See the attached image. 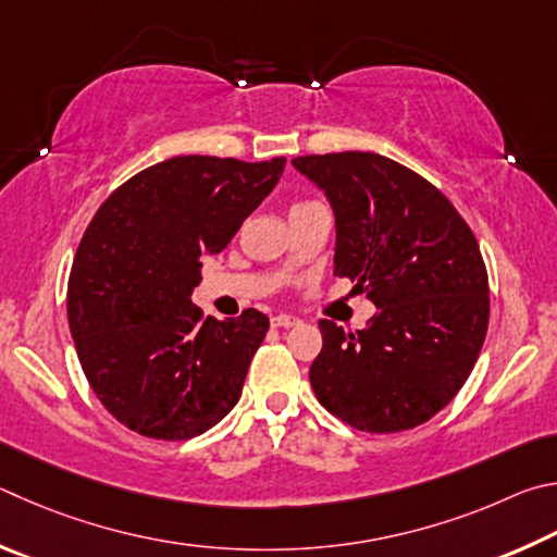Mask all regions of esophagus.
Wrapping results in <instances>:
<instances>
[{"mask_svg": "<svg viewBox=\"0 0 557 557\" xmlns=\"http://www.w3.org/2000/svg\"><path fill=\"white\" fill-rule=\"evenodd\" d=\"M271 325L273 327H294V325H298V318H294V315H273L271 318Z\"/></svg>", "mask_w": 557, "mask_h": 557, "instance_id": "34e87169", "label": "esophagus"}]
</instances>
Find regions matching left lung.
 Here are the masks:
<instances>
[{"label":"left lung","mask_w":557,"mask_h":557,"mask_svg":"<svg viewBox=\"0 0 557 557\" xmlns=\"http://www.w3.org/2000/svg\"><path fill=\"white\" fill-rule=\"evenodd\" d=\"M335 212V276L376 306L364 330L320 320L310 386L367 433H401L443 411L480 357L490 278L470 224L423 175L386 156H298Z\"/></svg>","instance_id":"1"}]
</instances>
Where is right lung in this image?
<instances>
[{"label": "right lung", "instance_id": "add662e5", "mask_svg": "<svg viewBox=\"0 0 557 557\" xmlns=\"http://www.w3.org/2000/svg\"><path fill=\"white\" fill-rule=\"evenodd\" d=\"M175 156L136 173L95 212L67 278V323L92 392L116 421L156 441H188L239 401L269 318H205L190 294L284 173Z\"/></svg>", "mask_w": 557, "mask_h": 557}]
</instances>
